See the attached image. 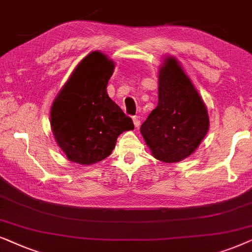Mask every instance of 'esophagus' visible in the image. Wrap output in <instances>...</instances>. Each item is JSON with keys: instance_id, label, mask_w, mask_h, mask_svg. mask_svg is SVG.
<instances>
[{"instance_id": "esophagus-1", "label": "esophagus", "mask_w": 252, "mask_h": 252, "mask_svg": "<svg viewBox=\"0 0 252 252\" xmlns=\"http://www.w3.org/2000/svg\"><path fill=\"white\" fill-rule=\"evenodd\" d=\"M133 124H135L136 128H139L140 126V117L139 116H133Z\"/></svg>"}]
</instances>
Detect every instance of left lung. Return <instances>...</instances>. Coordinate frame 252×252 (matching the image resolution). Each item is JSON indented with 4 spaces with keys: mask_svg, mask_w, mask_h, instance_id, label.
I'll return each mask as SVG.
<instances>
[{
    "mask_svg": "<svg viewBox=\"0 0 252 252\" xmlns=\"http://www.w3.org/2000/svg\"><path fill=\"white\" fill-rule=\"evenodd\" d=\"M158 105L140 126L156 159L175 163L190 157L210 128L209 113L191 79L174 56L159 69Z\"/></svg>",
    "mask_w": 252,
    "mask_h": 252,
    "instance_id": "obj_1",
    "label": "left lung"
}]
</instances>
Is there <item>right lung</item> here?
<instances>
[{"label":"right lung","instance_id":"right-lung-1","mask_svg":"<svg viewBox=\"0 0 252 252\" xmlns=\"http://www.w3.org/2000/svg\"><path fill=\"white\" fill-rule=\"evenodd\" d=\"M115 63L94 50L73 70L50 107V126L68 160L83 166L112 153L117 137L132 130V120L107 93Z\"/></svg>","mask_w":252,"mask_h":252}]
</instances>
